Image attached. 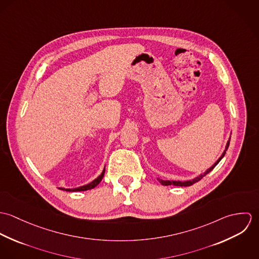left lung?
<instances>
[{"mask_svg": "<svg viewBox=\"0 0 259 259\" xmlns=\"http://www.w3.org/2000/svg\"><path fill=\"white\" fill-rule=\"evenodd\" d=\"M229 143H230V137H229V139H228V141H227V143H226V146H225V148H224V150H223V152H222V155L220 156V158L209 167V168H207L203 174H200L198 177H196V178H194V179H192V180H189V181H185V182H182V181H164V180H161V179H159V178H156V180L161 184L162 185H177V186H189V185H192L193 184H195V183H197V182H199L203 177H205L207 174H209L217 165H218V163L221 161L222 159V157L224 156V154H225V152H226V150H227V148L229 147Z\"/></svg>", "mask_w": 259, "mask_h": 259, "instance_id": "1", "label": "left lung"}]
</instances>
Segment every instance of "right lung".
<instances>
[{
    "label": "right lung",
    "instance_id": "right-lung-1",
    "mask_svg": "<svg viewBox=\"0 0 259 259\" xmlns=\"http://www.w3.org/2000/svg\"><path fill=\"white\" fill-rule=\"evenodd\" d=\"M105 170H106V166L104 167L102 174L96 180H94L92 183H90L88 185H81V186H78V187H75V188H65V187H59V188L62 189V190H66V191H83V190L92 189V188L96 187L97 185L102 182V180H103V178L105 176Z\"/></svg>",
    "mask_w": 259,
    "mask_h": 259
}]
</instances>
